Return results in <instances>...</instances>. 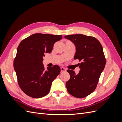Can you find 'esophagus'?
<instances>
[{"mask_svg":"<svg viewBox=\"0 0 122 122\" xmlns=\"http://www.w3.org/2000/svg\"><path fill=\"white\" fill-rule=\"evenodd\" d=\"M61 72H64L66 71V69H65L63 67H61Z\"/></svg>","mask_w":122,"mask_h":122,"instance_id":"1","label":"esophagus"}]
</instances>
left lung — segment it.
Masks as SVG:
<instances>
[{"mask_svg":"<svg viewBox=\"0 0 122 122\" xmlns=\"http://www.w3.org/2000/svg\"><path fill=\"white\" fill-rule=\"evenodd\" d=\"M65 38L76 46L74 60H79V73L68 70L70 79L66 83L68 93L73 96L83 98L90 95L97 87L99 79L104 70L106 60L103 48L93 36L82 34L71 35Z\"/></svg>","mask_w":122,"mask_h":122,"instance_id":"obj_1","label":"left lung"}]
</instances>
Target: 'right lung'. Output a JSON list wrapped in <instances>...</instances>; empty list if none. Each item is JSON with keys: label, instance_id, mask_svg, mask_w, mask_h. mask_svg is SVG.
Masks as SVG:
<instances>
[{"label": "right lung", "instance_id": "1", "mask_svg": "<svg viewBox=\"0 0 122 122\" xmlns=\"http://www.w3.org/2000/svg\"><path fill=\"white\" fill-rule=\"evenodd\" d=\"M61 35L35 34L22 41L18 47L14 68L21 89L28 96L40 98L50 90L53 81L61 72L57 65L45 70L42 61L52 50Z\"/></svg>", "mask_w": 122, "mask_h": 122}]
</instances>
